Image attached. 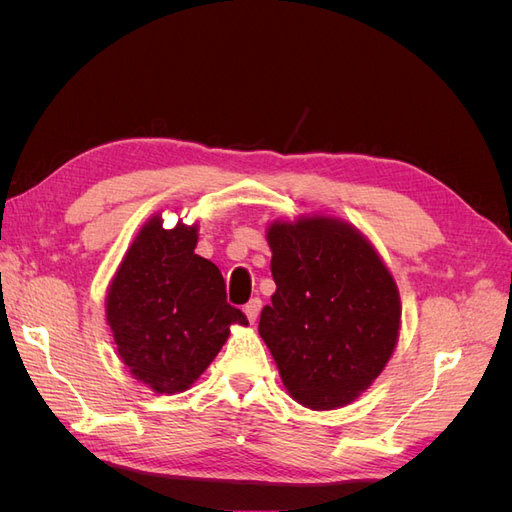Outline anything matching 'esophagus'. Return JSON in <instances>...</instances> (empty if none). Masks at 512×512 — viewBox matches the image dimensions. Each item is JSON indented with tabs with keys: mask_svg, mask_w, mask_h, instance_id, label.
Segmentation results:
<instances>
[{
	"mask_svg": "<svg viewBox=\"0 0 512 512\" xmlns=\"http://www.w3.org/2000/svg\"><path fill=\"white\" fill-rule=\"evenodd\" d=\"M260 309H262V301H260L258 297L250 299V303L245 305V316H247V320H250V322L254 324L256 318H258V314H260Z\"/></svg>",
	"mask_w": 512,
	"mask_h": 512,
	"instance_id": "obj_1",
	"label": "esophagus"
}]
</instances>
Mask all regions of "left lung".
<instances>
[{
  "instance_id": "obj_1",
  "label": "left lung",
  "mask_w": 512,
  "mask_h": 512,
  "mask_svg": "<svg viewBox=\"0 0 512 512\" xmlns=\"http://www.w3.org/2000/svg\"><path fill=\"white\" fill-rule=\"evenodd\" d=\"M267 241L277 288L258 333L299 404L342 408L395 350L401 305L393 275L359 230L324 215L275 222Z\"/></svg>"
}]
</instances>
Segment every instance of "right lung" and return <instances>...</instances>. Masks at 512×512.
<instances>
[{
  "label": "right lung",
  "instance_id": "obj_1",
  "mask_svg": "<svg viewBox=\"0 0 512 512\" xmlns=\"http://www.w3.org/2000/svg\"><path fill=\"white\" fill-rule=\"evenodd\" d=\"M196 226L151 218L123 256L106 294V320L130 374L156 393H181L200 378L230 335L247 324L226 301L211 260L194 254Z\"/></svg>",
  "mask_w": 512,
  "mask_h": 512
}]
</instances>
